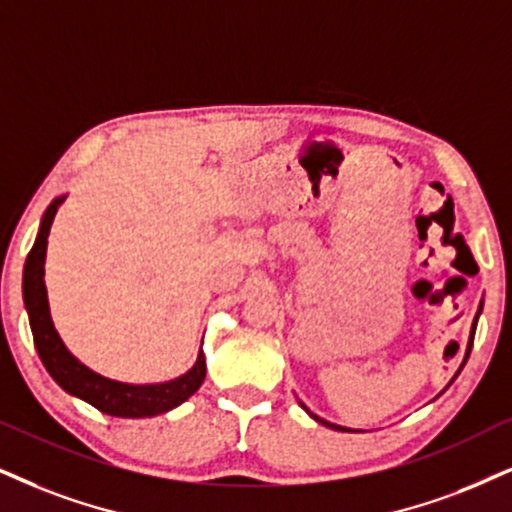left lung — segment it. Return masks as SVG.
Listing matches in <instances>:
<instances>
[{
	"label": "left lung",
	"instance_id": "obj_1",
	"mask_svg": "<svg viewBox=\"0 0 512 512\" xmlns=\"http://www.w3.org/2000/svg\"><path fill=\"white\" fill-rule=\"evenodd\" d=\"M479 313H482V304H479V311H477V315H475V323H472V330H470V342H468V351H465V358H463V365H465V361H468V356H470V349H472V339H475V330H477V318H479ZM458 375V372H456ZM301 403V401H299ZM301 408L306 410L308 415H311V418L315 420V422H320V425H325V427H332V430H344L342 425H332V422H327V420H323V418H318V415H313L311 410H308L304 403H301Z\"/></svg>",
	"mask_w": 512,
	"mask_h": 512
}]
</instances>
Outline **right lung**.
I'll return each mask as SVG.
<instances>
[{
	"instance_id": "right-lung-1",
	"label": "right lung",
	"mask_w": 512,
	"mask_h": 512,
	"mask_svg": "<svg viewBox=\"0 0 512 512\" xmlns=\"http://www.w3.org/2000/svg\"><path fill=\"white\" fill-rule=\"evenodd\" d=\"M66 197H56L44 211L40 232L25 258L23 268V301L25 311L30 318V330H33L35 349L40 353L44 368L54 377L63 391L71 396L87 401L90 406L102 410L113 418H151V415H161L180 406L201 387L206 377V356L199 349L197 363L189 368L185 375L175 377L170 382L161 384H128L116 382L109 377L99 375L82 365L66 344L61 342L59 332L52 323V313H49L47 287H44V258H47V237L52 230L54 216L59 211Z\"/></svg>"
}]
</instances>
